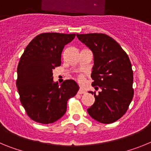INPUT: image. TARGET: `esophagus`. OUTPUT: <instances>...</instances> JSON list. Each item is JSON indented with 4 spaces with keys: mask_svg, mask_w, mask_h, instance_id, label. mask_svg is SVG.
I'll return each mask as SVG.
<instances>
[{
    "mask_svg": "<svg viewBox=\"0 0 151 151\" xmlns=\"http://www.w3.org/2000/svg\"><path fill=\"white\" fill-rule=\"evenodd\" d=\"M85 91L84 90L83 88H80L79 90H78V94H85Z\"/></svg>",
    "mask_w": 151,
    "mask_h": 151,
    "instance_id": "esophagus-1",
    "label": "esophagus"
}]
</instances>
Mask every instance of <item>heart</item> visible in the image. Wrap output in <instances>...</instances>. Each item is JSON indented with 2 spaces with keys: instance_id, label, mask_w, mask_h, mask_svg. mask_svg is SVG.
Instances as JSON below:
<instances>
[{
  "instance_id": "heart-1",
  "label": "heart",
  "mask_w": 151,
  "mask_h": 151,
  "mask_svg": "<svg viewBox=\"0 0 151 151\" xmlns=\"http://www.w3.org/2000/svg\"><path fill=\"white\" fill-rule=\"evenodd\" d=\"M78 79H79L80 82H83V81H84V77L83 76H79V77H78Z\"/></svg>"
}]
</instances>
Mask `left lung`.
Instances as JSON below:
<instances>
[{"mask_svg":"<svg viewBox=\"0 0 151 151\" xmlns=\"http://www.w3.org/2000/svg\"><path fill=\"white\" fill-rule=\"evenodd\" d=\"M78 40L94 55L91 85L98 94L88 109L92 118L101 123H113L127 111L134 95L133 71L129 56L115 40L102 33L77 34Z\"/></svg>","mask_w":151,"mask_h":151,"instance_id":"8db88e82","label":"left lung"}]
</instances>
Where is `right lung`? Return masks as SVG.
I'll list each match as a JSON object with an SVG mask.
<instances>
[{"label":"right lung","instance_id":"obj_1","mask_svg":"<svg viewBox=\"0 0 151 151\" xmlns=\"http://www.w3.org/2000/svg\"><path fill=\"white\" fill-rule=\"evenodd\" d=\"M76 34L42 33L28 45L17 67V87L27 115L41 124L53 123L65 114L67 101L79 87L74 80L59 86L53 81V71L60 66L64 46Z\"/></svg>","mask_w":151,"mask_h":151}]
</instances>
